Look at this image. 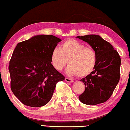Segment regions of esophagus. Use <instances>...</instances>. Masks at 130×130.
<instances>
[{"mask_svg": "<svg viewBox=\"0 0 130 130\" xmlns=\"http://www.w3.org/2000/svg\"><path fill=\"white\" fill-rule=\"evenodd\" d=\"M65 81L67 82V83H73V80L71 79L70 78H68V77H65Z\"/></svg>", "mask_w": 130, "mask_h": 130, "instance_id": "esophagus-1", "label": "esophagus"}]
</instances>
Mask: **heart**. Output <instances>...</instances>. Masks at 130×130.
<instances>
[{"label":"heart","mask_w":130,"mask_h":130,"mask_svg":"<svg viewBox=\"0 0 130 130\" xmlns=\"http://www.w3.org/2000/svg\"><path fill=\"white\" fill-rule=\"evenodd\" d=\"M51 62L55 69L62 71L68 62L67 72L70 76L85 77L92 73L97 63L94 49L75 40L70 39L55 47L51 54Z\"/></svg>","instance_id":"obj_1"}]
</instances>
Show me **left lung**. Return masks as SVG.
<instances>
[{"label": "left lung", "mask_w": 130, "mask_h": 130, "mask_svg": "<svg viewBox=\"0 0 130 130\" xmlns=\"http://www.w3.org/2000/svg\"><path fill=\"white\" fill-rule=\"evenodd\" d=\"M89 43L97 55V63L92 73L84 77V92L79 96L83 103L96 105L106 101L120 80L121 59L109 43L97 35L77 37Z\"/></svg>", "instance_id": "1"}]
</instances>
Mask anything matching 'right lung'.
<instances>
[{
	"instance_id": "add662e5",
	"label": "right lung",
	"mask_w": 130,
	"mask_h": 130,
	"mask_svg": "<svg viewBox=\"0 0 130 130\" xmlns=\"http://www.w3.org/2000/svg\"><path fill=\"white\" fill-rule=\"evenodd\" d=\"M61 41L53 35H40L16 46L8 70L11 91L22 103L34 108L44 106L57 83L65 79L51 62L52 51Z\"/></svg>"
}]
</instances>
